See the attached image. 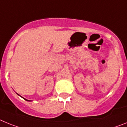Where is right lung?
Wrapping results in <instances>:
<instances>
[{
	"label": "right lung",
	"mask_w": 127,
	"mask_h": 127,
	"mask_svg": "<svg viewBox=\"0 0 127 127\" xmlns=\"http://www.w3.org/2000/svg\"><path fill=\"white\" fill-rule=\"evenodd\" d=\"M18 95H19L18 94ZM24 100H26V101H30V100H27V99H25V98H24Z\"/></svg>",
	"instance_id": "add662e5"
}]
</instances>
